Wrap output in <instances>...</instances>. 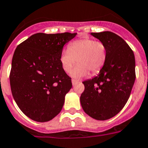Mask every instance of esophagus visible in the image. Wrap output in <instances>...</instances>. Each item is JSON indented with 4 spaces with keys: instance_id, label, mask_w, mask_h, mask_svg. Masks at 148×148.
<instances>
[{
    "instance_id": "esophagus-1",
    "label": "esophagus",
    "mask_w": 148,
    "mask_h": 148,
    "mask_svg": "<svg viewBox=\"0 0 148 148\" xmlns=\"http://www.w3.org/2000/svg\"><path fill=\"white\" fill-rule=\"evenodd\" d=\"M77 83H78V81L77 80H74V79H73V80H72V84H73V86L76 85Z\"/></svg>"
}]
</instances>
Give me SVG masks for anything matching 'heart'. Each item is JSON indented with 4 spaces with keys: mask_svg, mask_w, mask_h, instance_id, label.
I'll use <instances>...</instances> for the list:
<instances>
[{
    "mask_svg": "<svg viewBox=\"0 0 148 148\" xmlns=\"http://www.w3.org/2000/svg\"><path fill=\"white\" fill-rule=\"evenodd\" d=\"M106 60V48L104 43L90 38H83L72 42L68 49L62 50L60 63L65 72L71 71L76 61L78 64L71 72L75 79L87 76L89 71L96 74L101 70Z\"/></svg>",
    "mask_w": 148,
    "mask_h": 148,
    "instance_id": "heart-1",
    "label": "heart"
}]
</instances>
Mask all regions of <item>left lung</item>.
I'll list each match as a JSON object with an SVG mask.
<instances>
[{"mask_svg": "<svg viewBox=\"0 0 148 148\" xmlns=\"http://www.w3.org/2000/svg\"><path fill=\"white\" fill-rule=\"evenodd\" d=\"M106 48V60L99 74L83 82L80 96L84 111L97 120L111 119L128 101L135 80V59L124 39L114 32H91Z\"/></svg>", "mask_w": 148, "mask_h": 148, "instance_id": "obj_1", "label": "left lung"}]
</instances>
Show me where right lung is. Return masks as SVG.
I'll use <instances>...</instances> for the list:
<instances>
[{
	"label": "right lung",
	"instance_id": "add662e5",
	"mask_svg": "<svg viewBox=\"0 0 148 148\" xmlns=\"http://www.w3.org/2000/svg\"><path fill=\"white\" fill-rule=\"evenodd\" d=\"M76 35L39 32L14 51L10 73L12 95L20 110L36 122L50 121L63 107L72 83L62 68L60 55Z\"/></svg>",
	"mask_w": 148,
	"mask_h": 148
}]
</instances>
